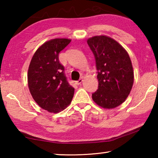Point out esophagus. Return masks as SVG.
I'll list each match as a JSON object with an SVG mask.
<instances>
[{"label":"esophagus","mask_w":158,"mask_h":158,"mask_svg":"<svg viewBox=\"0 0 158 158\" xmlns=\"http://www.w3.org/2000/svg\"><path fill=\"white\" fill-rule=\"evenodd\" d=\"M82 82H83V79H79L78 81H75V84H76V85H81V84L82 83Z\"/></svg>","instance_id":"obj_1"}]
</instances>
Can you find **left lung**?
<instances>
[{
    "mask_svg": "<svg viewBox=\"0 0 158 158\" xmlns=\"http://www.w3.org/2000/svg\"><path fill=\"white\" fill-rule=\"evenodd\" d=\"M96 60L98 88L92 98L99 106L114 109L126 100L132 88L130 57L122 45L109 36H95L87 41Z\"/></svg>",
    "mask_w": 158,
    "mask_h": 158,
    "instance_id": "8db88e82",
    "label": "left lung"
}]
</instances>
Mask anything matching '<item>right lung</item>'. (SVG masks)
Returning a JSON list of instances; mask_svg holds the SVG:
<instances>
[{
    "instance_id": "obj_1",
    "label": "right lung",
    "mask_w": 158,
    "mask_h": 158,
    "mask_svg": "<svg viewBox=\"0 0 158 158\" xmlns=\"http://www.w3.org/2000/svg\"><path fill=\"white\" fill-rule=\"evenodd\" d=\"M71 42L53 39L35 52L28 70V85L34 100L51 113H58L70 104L75 89L68 83L59 53Z\"/></svg>"
}]
</instances>
